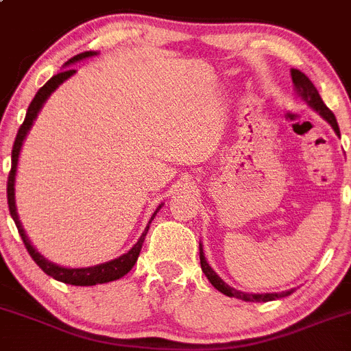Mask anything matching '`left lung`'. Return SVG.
<instances>
[{
  "label": "left lung",
  "instance_id": "1",
  "mask_svg": "<svg viewBox=\"0 0 351 351\" xmlns=\"http://www.w3.org/2000/svg\"><path fill=\"white\" fill-rule=\"evenodd\" d=\"M291 77H293V83H294V86H296L298 95H300V97L303 98V100L306 101V104H308L313 110H317V112H319L320 116H322L324 119H326L327 123L332 126V130L339 135V126H338V123H336V117H334V114L330 112L329 107H327L326 104L322 101V98H320L319 91H317V88L313 86L312 81L304 76L303 72L298 71V69H293V71H291ZM199 258H201L202 271H204V275L209 279V282H211L216 289L220 291V293L227 294V296H230V298H239V300H244V301H271V300H277V298L289 296V294L294 291V289L284 291V293H280V294H245V293H241V291H235L234 287H230L228 284H225L223 280H221L220 277L215 274V270H213V268L208 265V261H206L204 253H202V247H199Z\"/></svg>",
  "mask_w": 351,
  "mask_h": 351
}]
</instances>
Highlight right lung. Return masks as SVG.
<instances>
[{
    "label": "right lung",
    "mask_w": 351,
    "mask_h": 351,
    "mask_svg": "<svg viewBox=\"0 0 351 351\" xmlns=\"http://www.w3.org/2000/svg\"><path fill=\"white\" fill-rule=\"evenodd\" d=\"M91 55H97V53H95V51H84V53L76 55V57H72L71 60L65 62V65L74 64V62H77V60H83V58L91 57ZM74 72H76L74 69L65 67L64 71L58 72V74H55L50 81H47V84H45V86L39 88L38 93H36V97L32 98V101L29 104V109H27V114H25L24 123L21 124V128H19V133H17V136H15V142H13L12 169H10L8 183H6V197H8L10 215H12L13 221H15V225H17L19 234H21L22 241H24L25 250H27V253L31 254L32 260L36 261V265H38V267L41 268L45 274L50 275V277H53L55 280H60V282L72 284V286H95V284H106V282H110V280L121 279V277H124V275H126L128 271L133 268V265H135L136 260H138L140 250H142V244H143V241H145L147 232H149V225H147L145 232H143L142 237L138 239V242H136V244L133 245V247H131L126 254H123V256L116 258V260H112V261H107V263L97 265V267H90V268H64V267H58V265L51 263V261H48L47 258H43L41 254H39L38 251L32 247L31 242H29V239H27V235H25L24 228H22L21 220H19L17 206H15V173H17V160H19V154H21L22 142H24L25 135H27V131L31 130L32 123H34L36 116H38L39 109H41L43 104L47 101V98L50 97L51 91L57 90L58 84L64 83V81L67 80V77H71ZM159 209H160V206L156 209V211H154L150 221L154 220V216L157 215V211H159Z\"/></svg>",
    "instance_id": "add662e5"
}]
</instances>
